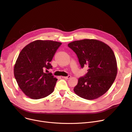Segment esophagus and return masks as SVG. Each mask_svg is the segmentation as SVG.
Segmentation results:
<instances>
[{
	"label": "esophagus",
	"mask_w": 132,
	"mask_h": 132,
	"mask_svg": "<svg viewBox=\"0 0 132 132\" xmlns=\"http://www.w3.org/2000/svg\"><path fill=\"white\" fill-rule=\"evenodd\" d=\"M62 78H64V79H70L71 78V76L70 75H68L67 77H63Z\"/></svg>",
	"instance_id": "34e87169"
}]
</instances>
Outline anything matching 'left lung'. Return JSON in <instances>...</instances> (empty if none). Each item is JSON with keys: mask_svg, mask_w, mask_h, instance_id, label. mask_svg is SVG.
<instances>
[{"mask_svg": "<svg viewBox=\"0 0 132 132\" xmlns=\"http://www.w3.org/2000/svg\"><path fill=\"white\" fill-rule=\"evenodd\" d=\"M68 47L77 54L81 67H88L87 73L79 78L74 92L86 100L105 94L113 83L118 72L115 54L105 43L94 39L73 41Z\"/></svg>", "mask_w": 132, "mask_h": 132, "instance_id": "1", "label": "left lung"}]
</instances>
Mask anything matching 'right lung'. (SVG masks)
<instances>
[{"label": "right lung", "instance_id": "obj_1", "mask_svg": "<svg viewBox=\"0 0 132 132\" xmlns=\"http://www.w3.org/2000/svg\"><path fill=\"white\" fill-rule=\"evenodd\" d=\"M61 42L36 40L21 51L14 67V76L21 91L32 99H40L51 94L57 79L48 70Z\"/></svg>", "mask_w": 132, "mask_h": 132}]
</instances>
